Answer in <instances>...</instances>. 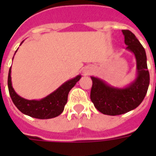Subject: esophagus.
Here are the masks:
<instances>
[{"instance_id": "obj_1", "label": "esophagus", "mask_w": 156, "mask_h": 156, "mask_svg": "<svg viewBox=\"0 0 156 156\" xmlns=\"http://www.w3.org/2000/svg\"><path fill=\"white\" fill-rule=\"evenodd\" d=\"M92 72H93V69H92L91 68H86L84 71H83V73H84L85 75H88V74H90Z\"/></svg>"}]
</instances>
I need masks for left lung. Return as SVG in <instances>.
Instances as JSON below:
<instances>
[{"label": "left lung", "mask_w": 156, "mask_h": 156, "mask_svg": "<svg viewBox=\"0 0 156 156\" xmlns=\"http://www.w3.org/2000/svg\"><path fill=\"white\" fill-rule=\"evenodd\" d=\"M126 50L134 54L136 61V74L133 81L119 88L108 84L103 79L91 76L93 81L90 98L94 107L102 114L119 115L136 108L146 95L150 84L145 50L134 33L122 30Z\"/></svg>", "instance_id": "obj_1"}]
</instances>
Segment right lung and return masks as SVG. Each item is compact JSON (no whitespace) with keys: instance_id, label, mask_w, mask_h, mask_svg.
Instances as JSON below:
<instances>
[{"instance_id":"1","label":"right lung","mask_w":156,"mask_h":156,"mask_svg":"<svg viewBox=\"0 0 156 156\" xmlns=\"http://www.w3.org/2000/svg\"><path fill=\"white\" fill-rule=\"evenodd\" d=\"M22 42L23 41H22ZM11 73H12V67L9 70L7 84H8L9 94L12 98V102L22 114L40 119H51L61 115L64 109L65 105L68 101V93L74 87V85L77 83V82L79 81V79L82 77L79 74L75 78L66 81L60 87H58L55 91L41 99L29 100L22 98L16 93L12 87Z\"/></svg>"}]
</instances>
